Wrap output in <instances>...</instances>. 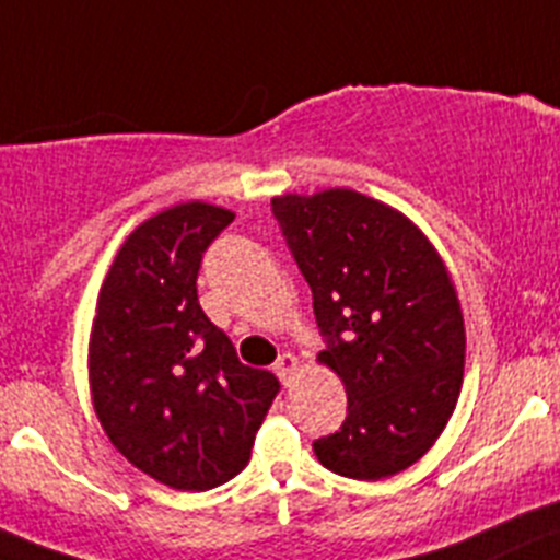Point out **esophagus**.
<instances>
[{
	"label": "esophagus",
	"instance_id": "obj_1",
	"mask_svg": "<svg viewBox=\"0 0 560 560\" xmlns=\"http://www.w3.org/2000/svg\"><path fill=\"white\" fill-rule=\"evenodd\" d=\"M300 369V360H296L291 351H285V354L277 357V363H275V374L283 380V385H289L291 376H294V371Z\"/></svg>",
	"mask_w": 560,
	"mask_h": 560
}]
</instances>
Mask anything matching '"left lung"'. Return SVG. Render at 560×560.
<instances>
[{"label": "left lung", "instance_id": "obj_1", "mask_svg": "<svg viewBox=\"0 0 560 560\" xmlns=\"http://www.w3.org/2000/svg\"><path fill=\"white\" fill-rule=\"evenodd\" d=\"M271 214L313 291L346 387V420L313 443L338 476L380 481L420 459L454 415L465 318L451 275L401 211L354 189L271 197Z\"/></svg>", "mask_w": 560, "mask_h": 560}]
</instances>
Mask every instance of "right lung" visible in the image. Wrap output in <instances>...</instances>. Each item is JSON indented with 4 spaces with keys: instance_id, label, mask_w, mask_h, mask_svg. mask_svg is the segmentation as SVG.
Instances as JSON below:
<instances>
[{
    "instance_id": "add662e5",
    "label": "right lung",
    "mask_w": 560,
    "mask_h": 560,
    "mask_svg": "<svg viewBox=\"0 0 560 560\" xmlns=\"http://www.w3.org/2000/svg\"><path fill=\"white\" fill-rule=\"evenodd\" d=\"M233 222L220 206H173L131 231L101 285L90 332L93 407L137 470L206 492L247 467L275 401V374L249 369L197 302L209 244Z\"/></svg>"
}]
</instances>
